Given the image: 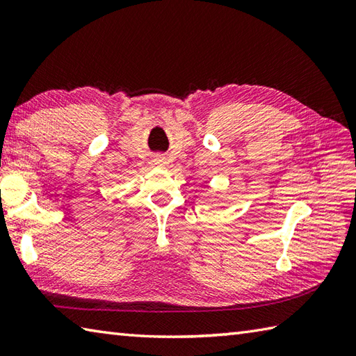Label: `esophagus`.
I'll return each instance as SVG.
<instances>
[{"instance_id":"34e87169","label":"esophagus","mask_w":356,"mask_h":356,"mask_svg":"<svg viewBox=\"0 0 356 356\" xmlns=\"http://www.w3.org/2000/svg\"><path fill=\"white\" fill-rule=\"evenodd\" d=\"M156 163H159V165H163V163H165L163 157H157V159H156Z\"/></svg>"}]
</instances>
